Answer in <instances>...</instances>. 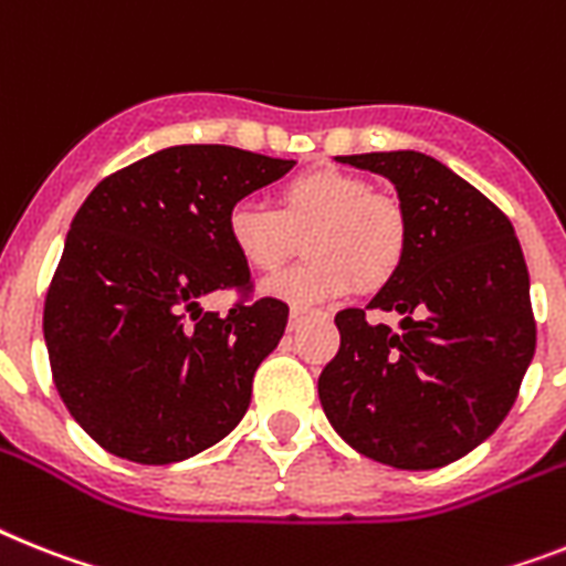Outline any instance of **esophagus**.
Returning a JSON list of instances; mask_svg holds the SVG:
<instances>
[{
  "mask_svg": "<svg viewBox=\"0 0 566 566\" xmlns=\"http://www.w3.org/2000/svg\"><path fill=\"white\" fill-rule=\"evenodd\" d=\"M307 313H311L307 307H291V331H293V327L302 325V319H305Z\"/></svg>",
  "mask_w": 566,
  "mask_h": 566,
  "instance_id": "34e87169",
  "label": "esophagus"
}]
</instances>
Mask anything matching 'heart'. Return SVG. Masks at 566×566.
<instances>
[{
	"label": "heart",
	"instance_id": "heart-1",
	"mask_svg": "<svg viewBox=\"0 0 566 566\" xmlns=\"http://www.w3.org/2000/svg\"><path fill=\"white\" fill-rule=\"evenodd\" d=\"M227 241L253 273L270 275L298 250L311 259L275 275L264 291L293 305L348 296L356 284L382 287L402 268L408 221L402 203L345 169H311L275 192V210L235 201L227 210Z\"/></svg>",
	"mask_w": 566,
	"mask_h": 566
}]
</instances>
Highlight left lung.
<instances>
[{
    "label": "left lung",
    "instance_id": "obj_1",
    "mask_svg": "<svg viewBox=\"0 0 566 566\" xmlns=\"http://www.w3.org/2000/svg\"><path fill=\"white\" fill-rule=\"evenodd\" d=\"M386 175L408 221L402 268L368 302L336 313L339 354L319 377L336 434L394 469H440L510 415L535 354L530 273L510 218L422 151L336 158ZM368 310L400 312L401 331Z\"/></svg>",
    "mask_w": 566,
    "mask_h": 566
}]
</instances>
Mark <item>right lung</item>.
Segmentation results:
<instances>
[{
    "mask_svg": "<svg viewBox=\"0 0 566 566\" xmlns=\"http://www.w3.org/2000/svg\"><path fill=\"white\" fill-rule=\"evenodd\" d=\"M296 160L235 146H169L108 175L65 235L42 334L71 417L117 458L164 467L216 446L244 417L287 305L253 296L227 210ZM210 292L240 296L227 317Z\"/></svg>",
    "mask_w": 566,
    "mask_h": 566,
    "instance_id": "1",
    "label": "right lung"
}]
</instances>
